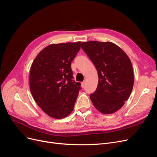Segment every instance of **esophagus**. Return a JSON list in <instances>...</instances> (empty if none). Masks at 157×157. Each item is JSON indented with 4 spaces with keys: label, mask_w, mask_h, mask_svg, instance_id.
<instances>
[{
    "label": "esophagus",
    "mask_w": 157,
    "mask_h": 157,
    "mask_svg": "<svg viewBox=\"0 0 157 157\" xmlns=\"http://www.w3.org/2000/svg\"><path fill=\"white\" fill-rule=\"evenodd\" d=\"M85 82H82V83H81V86H82L83 88H84V87H85Z\"/></svg>",
    "instance_id": "34e87169"
}]
</instances>
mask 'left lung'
Returning <instances> with one entry per match:
<instances>
[{"instance_id":"obj_1","label":"left lung","mask_w":157,"mask_h":157,"mask_svg":"<svg viewBox=\"0 0 157 157\" xmlns=\"http://www.w3.org/2000/svg\"><path fill=\"white\" fill-rule=\"evenodd\" d=\"M81 48L98 74L96 90L90 95L94 107L102 113L119 110L130 95L134 83L132 64L127 54L110 42H83Z\"/></svg>"}]
</instances>
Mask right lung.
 <instances>
[{
	"mask_svg": "<svg viewBox=\"0 0 157 157\" xmlns=\"http://www.w3.org/2000/svg\"><path fill=\"white\" fill-rule=\"evenodd\" d=\"M81 44H51L38 53L31 66V94L39 107L52 118H65L74 109L81 83L72 81L71 66Z\"/></svg>",
	"mask_w": 157,
	"mask_h": 157,
	"instance_id": "1",
	"label": "right lung"
}]
</instances>
